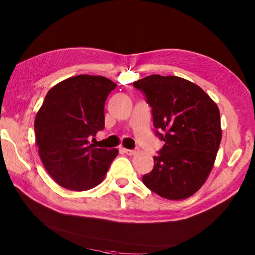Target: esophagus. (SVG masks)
Listing matches in <instances>:
<instances>
[{"instance_id": "obj_1", "label": "esophagus", "mask_w": 255, "mask_h": 255, "mask_svg": "<svg viewBox=\"0 0 255 255\" xmlns=\"http://www.w3.org/2000/svg\"><path fill=\"white\" fill-rule=\"evenodd\" d=\"M124 152L127 155H134L137 153L136 150H130V149H124Z\"/></svg>"}]
</instances>
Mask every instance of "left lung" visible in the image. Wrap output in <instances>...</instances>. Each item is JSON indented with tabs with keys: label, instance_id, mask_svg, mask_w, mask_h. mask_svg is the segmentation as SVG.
Wrapping results in <instances>:
<instances>
[{
	"label": "left lung",
	"instance_id": "left-lung-1",
	"mask_svg": "<svg viewBox=\"0 0 255 255\" xmlns=\"http://www.w3.org/2000/svg\"><path fill=\"white\" fill-rule=\"evenodd\" d=\"M133 86L145 95L156 136L164 141L143 184L166 199L191 197L207 180L219 149L217 104L197 84L174 75L152 74Z\"/></svg>",
	"mask_w": 255,
	"mask_h": 255
}]
</instances>
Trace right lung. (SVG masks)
Wrapping results in <instances>:
<instances>
[{"mask_svg":"<svg viewBox=\"0 0 255 255\" xmlns=\"http://www.w3.org/2000/svg\"><path fill=\"white\" fill-rule=\"evenodd\" d=\"M116 86L105 77L81 74L48 91L35 118L36 144L60 186L82 192L104 180L118 150L96 148L90 139L104 129L105 101Z\"/></svg>","mask_w":255,"mask_h":255,"instance_id":"add662e5","label":"right lung"}]
</instances>
